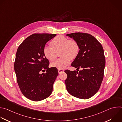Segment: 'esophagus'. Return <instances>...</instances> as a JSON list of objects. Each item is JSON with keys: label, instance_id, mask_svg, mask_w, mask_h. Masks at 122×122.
<instances>
[{"label": "esophagus", "instance_id": "obj_1", "mask_svg": "<svg viewBox=\"0 0 122 122\" xmlns=\"http://www.w3.org/2000/svg\"><path fill=\"white\" fill-rule=\"evenodd\" d=\"M58 71L59 74H61V73H63L64 71V70L63 69H58Z\"/></svg>", "mask_w": 122, "mask_h": 122}]
</instances>
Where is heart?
Segmentation results:
<instances>
[{
  "mask_svg": "<svg viewBox=\"0 0 122 122\" xmlns=\"http://www.w3.org/2000/svg\"><path fill=\"white\" fill-rule=\"evenodd\" d=\"M52 47L46 46L43 48V54L46 58L50 61H54L56 58V52L60 50V58L51 63L53 67L58 69L64 68L70 62V58H75L77 56L79 46L78 43L74 39L61 35L55 37L50 42Z\"/></svg>",
  "mask_w": 122,
  "mask_h": 122,
  "instance_id": "b5f03b06",
  "label": "heart"
}]
</instances>
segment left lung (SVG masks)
Returning a JSON list of instances; mask_svg holds the SVG:
<instances>
[{
  "instance_id": "1",
  "label": "left lung",
  "mask_w": 122,
  "mask_h": 122,
  "mask_svg": "<svg viewBox=\"0 0 122 122\" xmlns=\"http://www.w3.org/2000/svg\"><path fill=\"white\" fill-rule=\"evenodd\" d=\"M66 35L76 41L80 49L71 64L79 71H65L67 75L65 81L66 90L76 98L89 99L98 92L103 78L105 59L103 47L89 33L74 32Z\"/></svg>"
}]
</instances>
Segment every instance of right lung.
Here are the masks:
<instances>
[{
	"label": "right lung",
	"mask_w": 122,
	"mask_h": 122,
	"mask_svg": "<svg viewBox=\"0 0 122 122\" xmlns=\"http://www.w3.org/2000/svg\"><path fill=\"white\" fill-rule=\"evenodd\" d=\"M56 36L34 33L18 48L14 65L17 81L23 95L31 101H42L52 93L58 72L56 67H48L49 61L44 55L43 48Z\"/></svg>",
	"instance_id": "obj_1"
}]
</instances>
